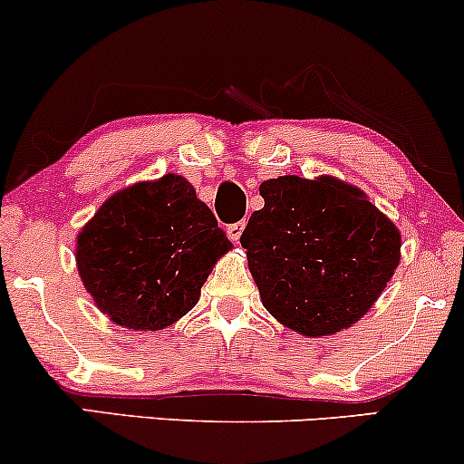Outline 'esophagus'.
<instances>
[{
	"label": "esophagus",
	"instance_id": "esophagus-1",
	"mask_svg": "<svg viewBox=\"0 0 464 464\" xmlns=\"http://www.w3.org/2000/svg\"><path fill=\"white\" fill-rule=\"evenodd\" d=\"M244 227H246V222L244 220H239V222H233V225H228L227 227V236L231 237V242H239V237H242V233H244Z\"/></svg>",
	"mask_w": 464,
	"mask_h": 464
}]
</instances>
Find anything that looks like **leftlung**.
I'll use <instances>...</instances> for the list:
<instances>
[{"label":"left lung","mask_w":464,"mask_h":464,"mask_svg":"<svg viewBox=\"0 0 464 464\" xmlns=\"http://www.w3.org/2000/svg\"><path fill=\"white\" fill-rule=\"evenodd\" d=\"M259 192L239 242L266 309L306 337L353 326L398 267V228L333 177H278Z\"/></svg>","instance_id":"1"}]
</instances>
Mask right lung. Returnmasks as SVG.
Returning <instances> with one entry per match:
<instances>
[{
  "instance_id": "1",
  "label": "right lung",
  "mask_w": 464,
  "mask_h": 464,
  "mask_svg": "<svg viewBox=\"0 0 464 464\" xmlns=\"http://www.w3.org/2000/svg\"><path fill=\"white\" fill-rule=\"evenodd\" d=\"M227 250L231 242L194 188L166 175L105 200L77 237V270L110 320L160 331L198 303Z\"/></svg>"
}]
</instances>
